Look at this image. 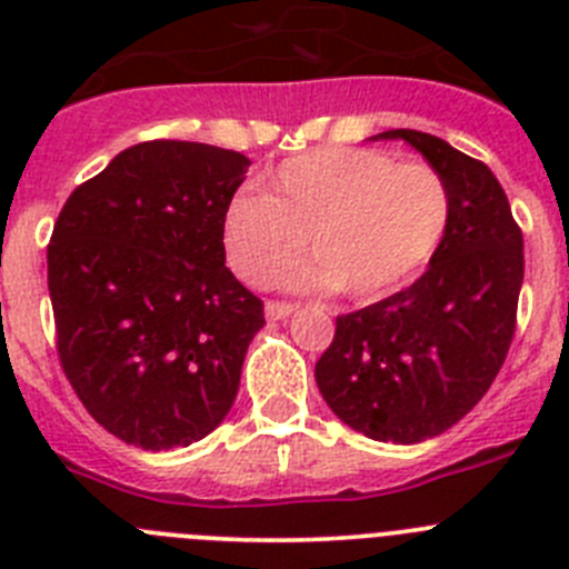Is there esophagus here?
Returning a JSON list of instances; mask_svg holds the SVG:
<instances>
[{
  "instance_id": "1",
  "label": "esophagus",
  "mask_w": 569,
  "mask_h": 569,
  "mask_svg": "<svg viewBox=\"0 0 569 569\" xmlns=\"http://www.w3.org/2000/svg\"><path fill=\"white\" fill-rule=\"evenodd\" d=\"M296 310L299 308H296V305H290V301H268V305H264V316L273 321L288 319V316H293Z\"/></svg>"
}]
</instances>
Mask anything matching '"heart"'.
<instances>
[{"label":"heart","instance_id":"obj_1","mask_svg":"<svg viewBox=\"0 0 569 569\" xmlns=\"http://www.w3.org/2000/svg\"><path fill=\"white\" fill-rule=\"evenodd\" d=\"M453 222V196L430 164L379 148L296 156L270 176V193H236L224 208L230 270L270 284L313 248L319 261L288 276L299 288L373 301L396 293L433 261Z\"/></svg>","mask_w":569,"mask_h":569}]
</instances>
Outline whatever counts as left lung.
<instances>
[{"mask_svg":"<svg viewBox=\"0 0 569 569\" xmlns=\"http://www.w3.org/2000/svg\"><path fill=\"white\" fill-rule=\"evenodd\" d=\"M373 139H401L445 176L453 222L421 279L336 319L316 385L356 433L419 445L465 419L499 376L516 330L525 239L485 162L421 130Z\"/></svg>","mask_w":569,"mask_h":569,"instance_id":"8db88e82","label":"left lung"}]
</instances>
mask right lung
<instances>
[{"label": "right lung", "mask_w": 569, "mask_h": 569, "mask_svg": "<svg viewBox=\"0 0 569 569\" xmlns=\"http://www.w3.org/2000/svg\"><path fill=\"white\" fill-rule=\"evenodd\" d=\"M248 156L202 142L133 144L64 202L48 244L57 350L116 439L170 450L222 425L261 301L224 268V208Z\"/></svg>", "instance_id": "right-lung-1"}]
</instances>
